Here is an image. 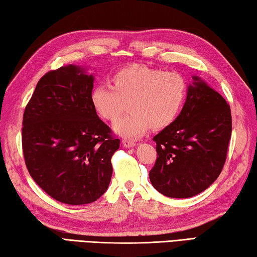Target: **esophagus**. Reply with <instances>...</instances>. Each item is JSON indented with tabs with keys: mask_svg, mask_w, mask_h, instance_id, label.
Returning <instances> with one entry per match:
<instances>
[{
	"mask_svg": "<svg viewBox=\"0 0 257 257\" xmlns=\"http://www.w3.org/2000/svg\"><path fill=\"white\" fill-rule=\"evenodd\" d=\"M122 145H123V147H125V148H132V147H135L136 143L132 139H125L124 138V139H122Z\"/></svg>",
	"mask_w": 257,
	"mask_h": 257,
	"instance_id": "34e87169",
	"label": "esophagus"
}]
</instances>
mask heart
<instances>
[{
    "label": "heart",
    "instance_id": "obj_1",
    "mask_svg": "<svg viewBox=\"0 0 257 257\" xmlns=\"http://www.w3.org/2000/svg\"><path fill=\"white\" fill-rule=\"evenodd\" d=\"M186 82L179 73L135 64L112 74L110 87L98 85L91 91V104L100 117L113 122L122 137L136 138L149 127L162 129L177 117L185 98Z\"/></svg>",
    "mask_w": 257,
    "mask_h": 257
}]
</instances>
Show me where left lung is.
Listing matches in <instances>:
<instances>
[{"mask_svg":"<svg viewBox=\"0 0 257 257\" xmlns=\"http://www.w3.org/2000/svg\"><path fill=\"white\" fill-rule=\"evenodd\" d=\"M230 136L229 104L194 77L179 115L154 137L157 159L150 182L167 197L188 198L204 192L222 173Z\"/></svg>","mask_w":257,"mask_h":257,"instance_id":"left-lung-1","label":"left lung"}]
</instances>
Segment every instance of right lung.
<instances>
[{
	"label": "right lung",
	"instance_id": "1",
	"mask_svg": "<svg viewBox=\"0 0 257 257\" xmlns=\"http://www.w3.org/2000/svg\"><path fill=\"white\" fill-rule=\"evenodd\" d=\"M93 77L68 65L39 80L22 121L24 162L33 180L60 203H93L107 190L120 140L91 104Z\"/></svg>",
	"mask_w": 257,
	"mask_h": 257
}]
</instances>
